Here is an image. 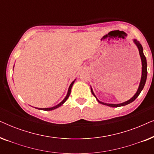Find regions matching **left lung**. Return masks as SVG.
I'll return each mask as SVG.
<instances>
[{
  "label": "left lung",
  "mask_w": 154,
  "mask_h": 154,
  "mask_svg": "<svg viewBox=\"0 0 154 154\" xmlns=\"http://www.w3.org/2000/svg\"><path fill=\"white\" fill-rule=\"evenodd\" d=\"M133 42L138 48L139 53H140V58H141V61H142V76H141L140 83V85H139L138 89H137V90L136 93L134 94V96L132 97V98H130L129 100L126 101V102H124L123 103H120V104H108V103H104V102H101V101L99 100L97 98L95 94H94L93 90H92V88H91V92H92V94H93V95L95 97V98L97 99V102L99 103H100V104L106 105V106H111V107H119V106H125V105L130 104V103H131V102H133V101L135 100L136 98L139 96V94H140V92H142L143 88H144L145 83H146V77H147L146 59V57H145L144 52H143V48H142V45H141V44L140 43V42H139L138 41H137L136 39H133Z\"/></svg>",
  "instance_id": "8db88e82"
}]
</instances>
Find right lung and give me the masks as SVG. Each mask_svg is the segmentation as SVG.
<instances>
[{"label": "right lung", "instance_id": "1", "mask_svg": "<svg viewBox=\"0 0 154 154\" xmlns=\"http://www.w3.org/2000/svg\"><path fill=\"white\" fill-rule=\"evenodd\" d=\"M13 68H14V67H13ZM75 81V79L74 80V81H73L72 82V83H71V85H69V89H68V92H67L66 95V97H64V100H63L62 101V102H61L60 103H59V104H58L57 105H56V106H52V107H50V108H37V107H35V109H39V110H43V111H52V110H54V109H57V108H58V107H60V106H62V105L63 104H64V103L65 102H66L67 99L69 98V95H70V94H71V88H72V86H73V83H74Z\"/></svg>", "mask_w": 154, "mask_h": 154}]
</instances>
